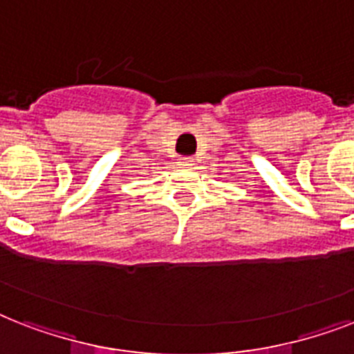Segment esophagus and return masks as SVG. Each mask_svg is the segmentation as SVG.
I'll return each mask as SVG.
<instances>
[{"label": "esophagus", "instance_id": "34e87169", "mask_svg": "<svg viewBox=\"0 0 354 354\" xmlns=\"http://www.w3.org/2000/svg\"><path fill=\"white\" fill-rule=\"evenodd\" d=\"M178 165L193 167L194 165V160H193V158H180V160H178Z\"/></svg>", "mask_w": 354, "mask_h": 354}]
</instances>
